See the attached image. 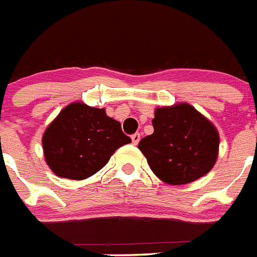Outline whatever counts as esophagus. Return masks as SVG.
I'll list each match as a JSON object with an SVG mask.
<instances>
[{
	"instance_id": "esophagus-1",
	"label": "esophagus",
	"mask_w": 257,
	"mask_h": 257,
	"mask_svg": "<svg viewBox=\"0 0 257 257\" xmlns=\"http://www.w3.org/2000/svg\"><path fill=\"white\" fill-rule=\"evenodd\" d=\"M131 141H133L134 145H138L139 141H141V134H139V133H135V134L131 135Z\"/></svg>"
}]
</instances>
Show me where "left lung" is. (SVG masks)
<instances>
[{"instance_id": "8db88e82", "label": "left lung", "mask_w": 257, "mask_h": 257, "mask_svg": "<svg viewBox=\"0 0 257 257\" xmlns=\"http://www.w3.org/2000/svg\"><path fill=\"white\" fill-rule=\"evenodd\" d=\"M154 133L139 150L155 175L168 184H186L211 171L219 134L210 120L187 103L155 110Z\"/></svg>"}]
</instances>
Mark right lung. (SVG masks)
Listing matches in <instances>:
<instances>
[{
    "mask_svg": "<svg viewBox=\"0 0 257 257\" xmlns=\"http://www.w3.org/2000/svg\"><path fill=\"white\" fill-rule=\"evenodd\" d=\"M120 123L103 108L71 103L45 131L42 145L46 163L55 175L81 180L106 166L120 146L130 143Z\"/></svg>",
    "mask_w": 257,
    "mask_h": 257,
    "instance_id": "1",
    "label": "right lung"
}]
</instances>
